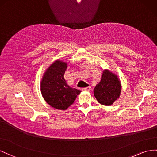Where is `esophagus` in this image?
<instances>
[{
    "label": "esophagus",
    "mask_w": 157,
    "mask_h": 157,
    "mask_svg": "<svg viewBox=\"0 0 157 157\" xmlns=\"http://www.w3.org/2000/svg\"><path fill=\"white\" fill-rule=\"evenodd\" d=\"M91 89V86H89L87 87H84L82 88V91H89Z\"/></svg>",
    "instance_id": "esophagus-1"
}]
</instances>
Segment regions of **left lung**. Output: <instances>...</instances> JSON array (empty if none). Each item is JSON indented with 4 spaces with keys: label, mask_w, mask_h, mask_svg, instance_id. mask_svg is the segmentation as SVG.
<instances>
[{
    "label": "left lung",
    "mask_w": 157,
    "mask_h": 157,
    "mask_svg": "<svg viewBox=\"0 0 157 157\" xmlns=\"http://www.w3.org/2000/svg\"><path fill=\"white\" fill-rule=\"evenodd\" d=\"M121 85L115 74L105 70L99 83L94 89V95L99 103L111 105L119 97Z\"/></svg>",
    "instance_id": "obj_1"
}]
</instances>
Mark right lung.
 Here are the masks:
<instances>
[{
	"label": "right lung",
	"mask_w": 157,
	"mask_h": 157,
	"mask_svg": "<svg viewBox=\"0 0 157 157\" xmlns=\"http://www.w3.org/2000/svg\"><path fill=\"white\" fill-rule=\"evenodd\" d=\"M66 68L65 62L55 61L45 71L41 83L44 100L49 105L59 110L68 109L81 92L67 85L64 78Z\"/></svg>",
	"instance_id": "add662e5"
}]
</instances>
